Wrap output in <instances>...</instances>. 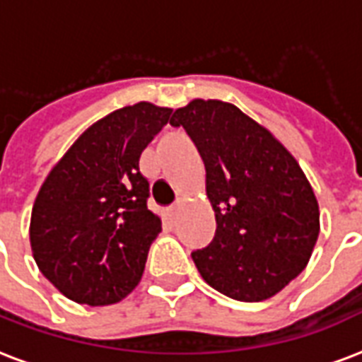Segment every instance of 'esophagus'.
Instances as JSON below:
<instances>
[{
  "label": "esophagus",
  "mask_w": 362,
  "mask_h": 362,
  "mask_svg": "<svg viewBox=\"0 0 362 362\" xmlns=\"http://www.w3.org/2000/svg\"><path fill=\"white\" fill-rule=\"evenodd\" d=\"M182 205H184V201H182V199H176L175 205H173V206H170V209H169V216L173 218V220H175V218L178 216V214H180Z\"/></svg>",
  "instance_id": "1"
}]
</instances>
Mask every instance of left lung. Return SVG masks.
<instances>
[{
    "instance_id": "left-lung-1",
    "label": "left lung",
    "mask_w": 362,
    "mask_h": 362,
    "mask_svg": "<svg viewBox=\"0 0 362 362\" xmlns=\"http://www.w3.org/2000/svg\"><path fill=\"white\" fill-rule=\"evenodd\" d=\"M184 127L206 170L216 216L211 245L193 250L201 277L239 302H262L303 272L319 237V205L292 153L237 106L195 98Z\"/></svg>"
}]
</instances>
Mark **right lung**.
<instances>
[{"mask_svg": "<svg viewBox=\"0 0 362 362\" xmlns=\"http://www.w3.org/2000/svg\"><path fill=\"white\" fill-rule=\"evenodd\" d=\"M170 112L138 102L107 114L77 138L43 182L30 245L40 272L74 302L117 303L142 279L161 218L146 205L150 184L138 159Z\"/></svg>", "mask_w": 362, "mask_h": 362, "instance_id": "1", "label": "right lung"}]
</instances>
